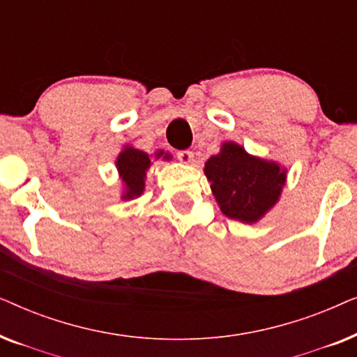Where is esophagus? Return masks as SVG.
Segmentation results:
<instances>
[{
    "instance_id": "esophagus-1",
    "label": "esophagus",
    "mask_w": 357,
    "mask_h": 357,
    "mask_svg": "<svg viewBox=\"0 0 357 357\" xmlns=\"http://www.w3.org/2000/svg\"><path fill=\"white\" fill-rule=\"evenodd\" d=\"M177 158H178L180 162H183V164H193V160H195V155H193L192 151H187V149L178 151Z\"/></svg>"
}]
</instances>
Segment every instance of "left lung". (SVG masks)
<instances>
[{
  "label": "left lung",
  "mask_w": 357,
  "mask_h": 357,
  "mask_svg": "<svg viewBox=\"0 0 357 357\" xmlns=\"http://www.w3.org/2000/svg\"><path fill=\"white\" fill-rule=\"evenodd\" d=\"M284 167L248 154L241 144L227 141L204 164L214 198L227 218L253 224L278 203L286 185Z\"/></svg>",
  "instance_id": "obj_1"
}]
</instances>
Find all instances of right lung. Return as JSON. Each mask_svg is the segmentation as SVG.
<instances>
[{
    "label": "right lung",
    "instance_id": "obj_1",
    "mask_svg": "<svg viewBox=\"0 0 357 357\" xmlns=\"http://www.w3.org/2000/svg\"><path fill=\"white\" fill-rule=\"evenodd\" d=\"M162 155L164 159H170V154H165L164 151H158L154 158L159 159ZM115 165L119 169L121 182L125 185V192L121 195V198L133 199L141 197L144 192L146 172L151 167L149 154H146L144 151L135 149L133 146H125L123 151L119 154V158H116Z\"/></svg>",
    "mask_w": 357,
    "mask_h": 357
}]
</instances>
